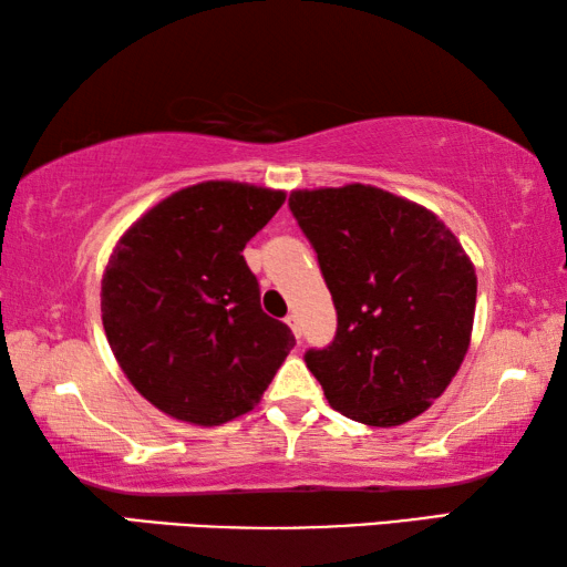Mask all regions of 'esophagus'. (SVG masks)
<instances>
[{
    "instance_id": "obj_1",
    "label": "esophagus",
    "mask_w": 567,
    "mask_h": 567,
    "mask_svg": "<svg viewBox=\"0 0 567 567\" xmlns=\"http://www.w3.org/2000/svg\"><path fill=\"white\" fill-rule=\"evenodd\" d=\"M285 322H287V324H290V330L295 332V338H297V340H300V338H302L300 318H297V315H295V312H290V315H287V318H285Z\"/></svg>"
}]
</instances>
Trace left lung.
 Instances as JSON below:
<instances>
[{
	"instance_id": "1",
	"label": "left lung",
	"mask_w": 567,
	"mask_h": 567,
	"mask_svg": "<svg viewBox=\"0 0 567 567\" xmlns=\"http://www.w3.org/2000/svg\"><path fill=\"white\" fill-rule=\"evenodd\" d=\"M287 205L338 310L332 342L305 352L324 398L364 425L417 417L470 344L477 277L465 249L430 209L370 185L300 189Z\"/></svg>"
}]
</instances>
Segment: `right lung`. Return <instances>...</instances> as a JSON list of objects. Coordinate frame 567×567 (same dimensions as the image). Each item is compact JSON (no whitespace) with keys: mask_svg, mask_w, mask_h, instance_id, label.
<instances>
[{"mask_svg":"<svg viewBox=\"0 0 567 567\" xmlns=\"http://www.w3.org/2000/svg\"><path fill=\"white\" fill-rule=\"evenodd\" d=\"M285 192L203 182L134 223L102 277V324L142 398L195 425L252 410L295 334L260 305L243 249Z\"/></svg>","mask_w":567,"mask_h":567,"instance_id":"1","label":"right lung"}]
</instances>
